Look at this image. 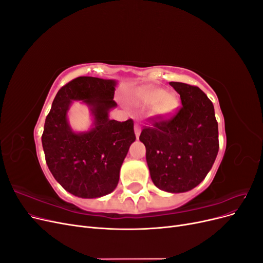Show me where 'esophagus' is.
Listing matches in <instances>:
<instances>
[{
	"instance_id": "34e87169",
	"label": "esophagus",
	"mask_w": 263,
	"mask_h": 263,
	"mask_svg": "<svg viewBox=\"0 0 263 263\" xmlns=\"http://www.w3.org/2000/svg\"><path fill=\"white\" fill-rule=\"evenodd\" d=\"M134 130H135V135H136V137H137V138H139V136H140V132H141V129H140V127H139V125H138V124H135V127H134Z\"/></svg>"
}]
</instances>
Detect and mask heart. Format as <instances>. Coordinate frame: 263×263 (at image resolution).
I'll return each mask as SVG.
<instances>
[{"label":"heart","mask_w":263,"mask_h":263,"mask_svg":"<svg viewBox=\"0 0 263 263\" xmlns=\"http://www.w3.org/2000/svg\"><path fill=\"white\" fill-rule=\"evenodd\" d=\"M133 101L141 107H151V113L158 118L170 115L178 104L176 94L166 92L156 85H146L138 89L133 95Z\"/></svg>","instance_id":"1"}]
</instances>
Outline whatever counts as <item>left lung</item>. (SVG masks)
Segmentation results:
<instances>
[{
	"mask_svg": "<svg viewBox=\"0 0 263 263\" xmlns=\"http://www.w3.org/2000/svg\"><path fill=\"white\" fill-rule=\"evenodd\" d=\"M182 107L169 121L142 129L139 140L154 184L164 192L183 193L208 176L218 154V124L213 103L198 89L170 82Z\"/></svg>",
	"mask_w": 263,
	"mask_h": 263,
	"instance_id": "obj_1",
	"label": "left lung"
}]
</instances>
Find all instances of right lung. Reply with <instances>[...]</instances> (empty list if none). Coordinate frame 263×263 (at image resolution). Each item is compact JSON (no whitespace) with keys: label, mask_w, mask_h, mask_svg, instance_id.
I'll return each instance as SVG.
<instances>
[{"label":"right lung","mask_w":263,"mask_h":263,"mask_svg":"<svg viewBox=\"0 0 263 263\" xmlns=\"http://www.w3.org/2000/svg\"><path fill=\"white\" fill-rule=\"evenodd\" d=\"M116 80L79 77L58 91L42 136L47 165L59 184L74 196L97 198L112 193L129 147L136 140L134 122L109 119L117 106ZM74 100L90 109L91 127L77 132L67 113Z\"/></svg>","instance_id":"1"}]
</instances>
